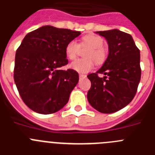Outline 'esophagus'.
Instances as JSON below:
<instances>
[{
  "label": "esophagus",
  "instance_id": "1",
  "mask_svg": "<svg viewBox=\"0 0 155 155\" xmlns=\"http://www.w3.org/2000/svg\"><path fill=\"white\" fill-rule=\"evenodd\" d=\"M86 75H83V74L79 75V79H84V78H86Z\"/></svg>",
  "mask_w": 155,
  "mask_h": 155
}]
</instances>
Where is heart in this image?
<instances>
[{
  "instance_id": "heart-1",
  "label": "heart",
  "mask_w": 155,
  "mask_h": 155,
  "mask_svg": "<svg viewBox=\"0 0 155 155\" xmlns=\"http://www.w3.org/2000/svg\"><path fill=\"white\" fill-rule=\"evenodd\" d=\"M83 44L90 47L85 54L84 58H79L72 62L70 67L79 73H86L94 67V61L97 65H102L107 59V51L104 46V39L97 35H86L83 37ZM79 45L75 40H71L65 46V54L68 58L73 60L79 52Z\"/></svg>"
}]
</instances>
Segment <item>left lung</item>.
Segmentation results:
<instances>
[{"instance_id": "left-lung-1", "label": "left lung", "mask_w": 155, "mask_h": 155, "mask_svg": "<svg viewBox=\"0 0 155 155\" xmlns=\"http://www.w3.org/2000/svg\"><path fill=\"white\" fill-rule=\"evenodd\" d=\"M97 33L107 39L109 55L97 72L87 76L91 82L87 99L99 112L112 114L128 105L136 94L141 76L140 50L130 35L117 29Z\"/></svg>"}]
</instances>
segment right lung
Instances as JSON below:
<instances>
[{
	"mask_svg": "<svg viewBox=\"0 0 155 155\" xmlns=\"http://www.w3.org/2000/svg\"><path fill=\"white\" fill-rule=\"evenodd\" d=\"M80 34L45 25L24 38L16 51L14 79L22 100L31 110L53 114L68 103L79 74L61 67L68 64L66 45Z\"/></svg>",
	"mask_w": 155,
	"mask_h": 155,
	"instance_id": "1",
	"label": "right lung"
}]
</instances>
